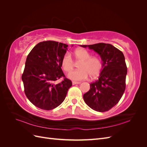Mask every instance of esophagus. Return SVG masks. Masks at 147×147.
Masks as SVG:
<instances>
[{
    "mask_svg": "<svg viewBox=\"0 0 147 147\" xmlns=\"http://www.w3.org/2000/svg\"><path fill=\"white\" fill-rule=\"evenodd\" d=\"M80 82H72V84H80Z\"/></svg>",
    "mask_w": 147,
    "mask_h": 147,
    "instance_id": "1",
    "label": "esophagus"
}]
</instances>
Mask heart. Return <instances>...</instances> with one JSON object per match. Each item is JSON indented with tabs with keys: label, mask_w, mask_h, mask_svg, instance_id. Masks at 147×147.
Segmentation results:
<instances>
[{
	"label": "heart",
	"mask_w": 147,
	"mask_h": 147,
	"mask_svg": "<svg viewBox=\"0 0 147 147\" xmlns=\"http://www.w3.org/2000/svg\"><path fill=\"white\" fill-rule=\"evenodd\" d=\"M76 61H81L78 67L80 69L75 70L68 74V77L73 81H81L86 79L89 75L91 78L97 77L102 68V63L98 57L91 56L90 53L84 49H77L73 53ZM61 65L66 72L73 69L74 62L69 54H65L61 59Z\"/></svg>",
	"instance_id": "obj_1"
}]
</instances>
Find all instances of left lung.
Instances as JSON below:
<instances>
[{
  "label": "left lung",
  "mask_w": 147,
  "mask_h": 147,
  "mask_svg": "<svg viewBox=\"0 0 147 147\" xmlns=\"http://www.w3.org/2000/svg\"><path fill=\"white\" fill-rule=\"evenodd\" d=\"M100 55L102 68L99 78L90 84L83 99L91 109L104 112L116 105L126 88L127 67L123 53L111 44L99 43L80 45Z\"/></svg>",
  "instance_id": "left-lung-1"
}]
</instances>
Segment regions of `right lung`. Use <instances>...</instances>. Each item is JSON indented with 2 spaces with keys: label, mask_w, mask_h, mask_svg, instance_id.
<instances>
[{
  "label": "right lung",
  "mask_w": 147,
  "mask_h": 147,
  "mask_svg": "<svg viewBox=\"0 0 147 147\" xmlns=\"http://www.w3.org/2000/svg\"><path fill=\"white\" fill-rule=\"evenodd\" d=\"M68 45L55 41L38 43L26 58L22 80L24 92L37 107L50 110L63 102L72 83L65 78L61 69V59ZM64 77L63 82H54Z\"/></svg>",
  "instance_id": "obj_1"
}]
</instances>
